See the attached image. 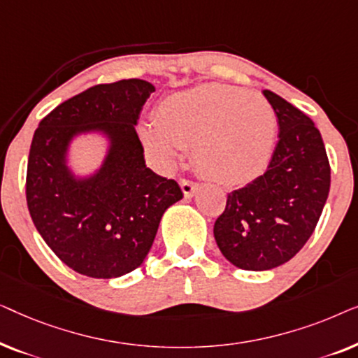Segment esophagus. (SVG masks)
Listing matches in <instances>:
<instances>
[{
    "instance_id": "esophagus-1",
    "label": "esophagus",
    "mask_w": 358,
    "mask_h": 358,
    "mask_svg": "<svg viewBox=\"0 0 358 358\" xmlns=\"http://www.w3.org/2000/svg\"><path fill=\"white\" fill-rule=\"evenodd\" d=\"M179 184H180V189H182L185 199L194 197V194L197 192V189H199V184H195V182H192V180H187V179H180Z\"/></svg>"
}]
</instances>
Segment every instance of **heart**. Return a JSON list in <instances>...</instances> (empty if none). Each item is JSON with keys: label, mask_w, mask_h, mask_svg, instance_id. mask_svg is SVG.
I'll list each match as a JSON object with an SVG mask.
<instances>
[{"label": "heart", "mask_w": 358, "mask_h": 358, "mask_svg": "<svg viewBox=\"0 0 358 358\" xmlns=\"http://www.w3.org/2000/svg\"><path fill=\"white\" fill-rule=\"evenodd\" d=\"M277 117L262 96L227 85H205L166 97L155 125H143L145 148L164 168L192 148L205 178L238 184L257 173L271 156Z\"/></svg>", "instance_id": "1"}]
</instances>
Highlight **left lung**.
Returning <instances> with one entry per match:
<instances>
[{
	"mask_svg": "<svg viewBox=\"0 0 358 358\" xmlns=\"http://www.w3.org/2000/svg\"><path fill=\"white\" fill-rule=\"evenodd\" d=\"M278 122L268 168L228 194L215 222L220 251L243 271H271L290 261L315 231L327 200L331 168L313 120L272 91H262Z\"/></svg>",
	"mask_w": 358,
	"mask_h": 358,
	"instance_id": "8db88e82",
	"label": "left lung"
}]
</instances>
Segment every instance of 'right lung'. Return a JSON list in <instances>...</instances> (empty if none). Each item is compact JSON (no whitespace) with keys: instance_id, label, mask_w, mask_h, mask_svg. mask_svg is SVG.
<instances>
[{"instance_id":"1","label":"right lung","mask_w":358,"mask_h":358,"mask_svg":"<svg viewBox=\"0 0 358 358\" xmlns=\"http://www.w3.org/2000/svg\"><path fill=\"white\" fill-rule=\"evenodd\" d=\"M155 86L143 80L97 85L43 117L27 161L26 197L37 231L81 275L117 278L143 264L161 217L182 199L173 179L146 168L135 125ZM106 141L101 164L78 175L69 164L81 136Z\"/></svg>"}]
</instances>
